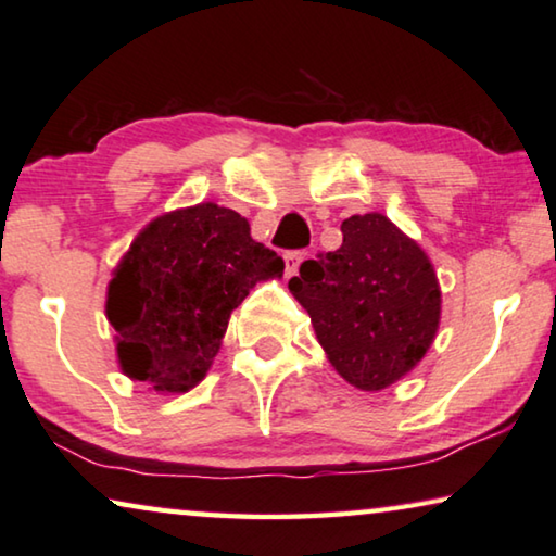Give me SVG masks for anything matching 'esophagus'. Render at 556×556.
<instances>
[{
  "label": "esophagus",
  "instance_id": "34e87169",
  "mask_svg": "<svg viewBox=\"0 0 556 556\" xmlns=\"http://www.w3.org/2000/svg\"><path fill=\"white\" fill-rule=\"evenodd\" d=\"M303 258H305L303 251H288V253L283 255V261H286V276H288V278L295 276L298 265H301Z\"/></svg>",
  "mask_w": 556,
  "mask_h": 556
}]
</instances>
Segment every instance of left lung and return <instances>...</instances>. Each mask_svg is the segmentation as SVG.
I'll return each instance as SVG.
<instances>
[{
    "instance_id": "left-lung-1",
    "label": "left lung",
    "mask_w": 556,
    "mask_h": 556,
    "mask_svg": "<svg viewBox=\"0 0 556 556\" xmlns=\"http://www.w3.org/2000/svg\"><path fill=\"white\" fill-rule=\"evenodd\" d=\"M343 243L288 280L328 361L361 391L396 383L431 349L441 288L424 248L386 215H351Z\"/></svg>"
}]
</instances>
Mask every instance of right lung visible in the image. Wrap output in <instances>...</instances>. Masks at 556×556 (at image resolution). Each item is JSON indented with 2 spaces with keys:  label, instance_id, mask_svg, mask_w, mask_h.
<instances>
[{
  "label": "right lung",
  "instance_id": "1",
  "mask_svg": "<svg viewBox=\"0 0 556 556\" xmlns=\"http://www.w3.org/2000/svg\"><path fill=\"white\" fill-rule=\"evenodd\" d=\"M283 258L255 243L230 207L198 203L157 215L138 232L108 283L104 316L117 364L160 393H185L218 356L230 313Z\"/></svg>",
  "mask_w": 556,
  "mask_h": 556
}]
</instances>
